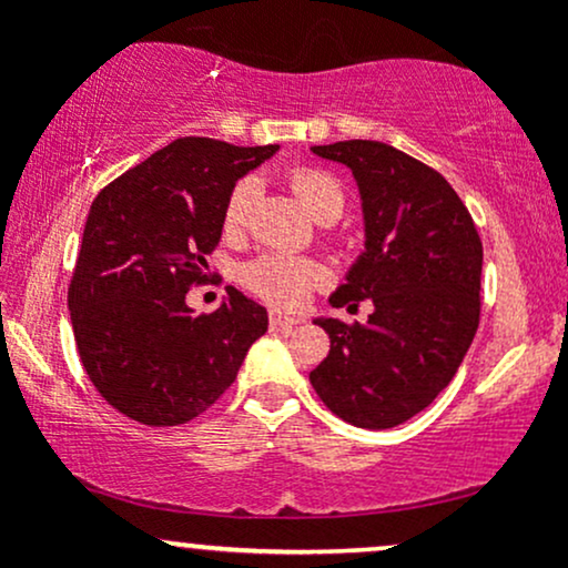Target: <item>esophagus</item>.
Listing matches in <instances>:
<instances>
[{"instance_id": "1", "label": "esophagus", "mask_w": 568, "mask_h": 568, "mask_svg": "<svg viewBox=\"0 0 568 568\" xmlns=\"http://www.w3.org/2000/svg\"><path fill=\"white\" fill-rule=\"evenodd\" d=\"M270 323L272 328H293V325H298L302 321L298 317H291V315H283V312H270Z\"/></svg>"}]
</instances>
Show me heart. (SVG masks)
Here are the masks:
<instances>
[{
  "label": "heart",
  "instance_id": "heart-1",
  "mask_svg": "<svg viewBox=\"0 0 568 568\" xmlns=\"http://www.w3.org/2000/svg\"><path fill=\"white\" fill-rule=\"evenodd\" d=\"M291 186L315 221L342 216L344 192L331 173L317 171V168H296L291 173ZM256 197L258 181L253 175H245L234 184L224 207L226 230H243L247 219H251L253 205H256ZM243 280L247 288L262 293L272 304L298 306L310 296V291L321 283L323 270L310 258L288 256V253H264L256 262L245 266Z\"/></svg>",
  "mask_w": 568,
  "mask_h": 568
}]
</instances>
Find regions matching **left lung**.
<instances>
[{"mask_svg": "<svg viewBox=\"0 0 568 568\" xmlns=\"http://www.w3.org/2000/svg\"><path fill=\"white\" fill-rule=\"evenodd\" d=\"M312 154L349 168L363 207V253L328 302L349 310L368 298L374 312L366 325L312 321L331 349L310 382L349 425L397 427L438 397L470 349L484 245L452 184L400 149L338 141Z\"/></svg>", "mask_w": 568, "mask_h": 568, "instance_id": "left-lung-1", "label": "left lung"}]
</instances>
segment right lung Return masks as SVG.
I'll return each instance as SVG.
<instances>
[{
  "mask_svg": "<svg viewBox=\"0 0 568 568\" xmlns=\"http://www.w3.org/2000/svg\"><path fill=\"white\" fill-rule=\"evenodd\" d=\"M280 146L175 139L90 205L69 285L80 361L109 406L149 427L211 408L266 334V310L237 288L211 315L186 304L219 245L230 192Z\"/></svg>",
  "mask_w": 568,
  "mask_h": 568,
  "instance_id": "obj_1",
  "label": "right lung"
}]
</instances>
